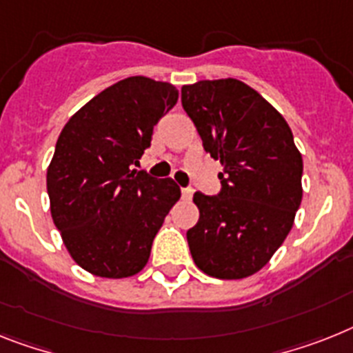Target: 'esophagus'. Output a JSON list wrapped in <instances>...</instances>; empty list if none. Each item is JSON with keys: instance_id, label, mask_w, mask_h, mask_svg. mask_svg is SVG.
Returning a JSON list of instances; mask_svg holds the SVG:
<instances>
[{"instance_id": "34e87169", "label": "esophagus", "mask_w": 353, "mask_h": 353, "mask_svg": "<svg viewBox=\"0 0 353 353\" xmlns=\"http://www.w3.org/2000/svg\"><path fill=\"white\" fill-rule=\"evenodd\" d=\"M182 198H183V200H191V198H193V189L183 188L182 189Z\"/></svg>"}]
</instances>
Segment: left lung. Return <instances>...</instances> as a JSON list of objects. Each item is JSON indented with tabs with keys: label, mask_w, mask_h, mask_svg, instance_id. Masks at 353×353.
<instances>
[{
	"label": "left lung",
	"mask_w": 353,
	"mask_h": 353,
	"mask_svg": "<svg viewBox=\"0 0 353 353\" xmlns=\"http://www.w3.org/2000/svg\"><path fill=\"white\" fill-rule=\"evenodd\" d=\"M203 150L220 160L222 193H194L188 231L194 263L218 279L249 278L281 247L301 203L303 159L283 115L238 79L182 86Z\"/></svg>",
	"instance_id": "1"
}]
</instances>
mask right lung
<instances>
[{
    "instance_id": "1",
    "label": "right lung",
    "mask_w": 353,
    "mask_h": 353,
    "mask_svg": "<svg viewBox=\"0 0 353 353\" xmlns=\"http://www.w3.org/2000/svg\"><path fill=\"white\" fill-rule=\"evenodd\" d=\"M176 101L173 84L135 75L97 93L61 131L46 170L52 220L72 260L90 274L130 278L150 260L180 188L133 164Z\"/></svg>"
}]
</instances>
